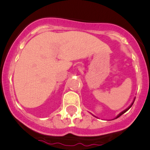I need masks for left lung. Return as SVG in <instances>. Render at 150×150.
I'll return each instance as SVG.
<instances>
[{
    "mask_svg": "<svg viewBox=\"0 0 150 150\" xmlns=\"http://www.w3.org/2000/svg\"><path fill=\"white\" fill-rule=\"evenodd\" d=\"M134 100H135V98H134V100H133V102H132V104H131V105H129V107H128V108H126V109H125V110H123V111H122V112H120V113H119V114H118V115H117V116H116V117H115V118H114V119H116V118H118V117H120V116H121V115H123V113H125V112H126V111H127V110H129V109H130V108H131V107H132V105H133V103H134Z\"/></svg>",
    "mask_w": 150,
    "mask_h": 150,
    "instance_id": "1",
    "label": "left lung"
}]
</instances>
